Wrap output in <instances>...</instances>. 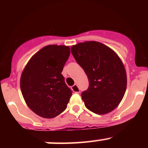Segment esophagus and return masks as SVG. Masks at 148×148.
I'll return each mask as SVG.
<instances>
[{
    "label": "esophagus",
    "mask_w": 148,
    "mask_h": 148,
    "mask_svg": "<svg viewBox=\"0 0 148 148\" xmlns=\"http://www.w3.org/2000/svg\"><path fill=\"white\" fill-rule=\"evenodd\" d=\"M72 90L74 91V92H75V93H79V92H80V89H79V88L78 87V86H77V85H76V84L74 85V86H72Z\"/></svg>",
    "instance_id": "esophagus-1"
}]
</instances>
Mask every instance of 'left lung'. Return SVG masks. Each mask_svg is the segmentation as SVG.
Returning <instances> with one entry per match:
<instances>
[{
  "mask_svg": "<svg viewBox=\"0 0 148 148\" xmlns=\"http://www.w3.org/2000/svg\"><path fill=\"white\" fill-rule=\"evenodd\" d=\"M71 52L89 81L88 90L81 94L86 108L98 115L114 110L127 88V73L121 59L111 48L95 41L72 46Z\"/></svg>",
  "mask_w": 148,
  "mask_h": 148,
  "instance_id": "8db88e82",
  "label": "left lung"
}]
</instances>
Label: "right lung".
Listing matches in <instances>:
<instances>
[{"label":"right lung","instance_id":"add662e5","mask_svg":"<svg viewBox=\"0 0 148 148\" xmlns=\"http://www.w3.org/2000/svg\"><path fill=\"white\" fill-rule=\"evenodd\" d=\"M69 54L70 49L67 46H46L30 59L22 72V95L39 116L55 118L67 108L72 91L61 72Z\"/></svg>","mask_w":148,"mask_h":148}]
</instances>
